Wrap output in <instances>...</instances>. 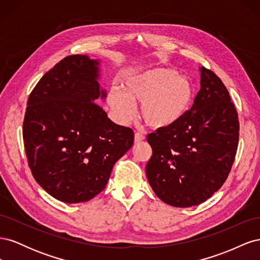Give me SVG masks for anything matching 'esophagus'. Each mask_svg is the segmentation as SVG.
<instances>
[{
    "label": "esophagus",
    "mask_w": 260,
    "mask_h": 260,
    "mask_svg": "<svg viewBox=\"0 0 260 260\" xmlns=\"http://www.w3.org/2000/svg\"><path fill=\"white\" fill-rule=\"evenodd\" d=\"M144 139H145V137L143 135H141V133L137 132L136 135H135V143H137V144L141 143Z\"/></svg>",
    "instance_id": "34e87169"
}]
</instances>
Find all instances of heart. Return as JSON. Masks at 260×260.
Segmentation results:
<instances>
[{
    "mask_svg": "<svg viewBox=\"0 0 260 260\" xmlns=\"http://www.w3.org/2000/svg\"><path fill=\"white\" fill-rule=\"evenodd\" d=\"M192 83L170 68H155L127 77L123 92L113 88L108 103L120 122H128L135 116L133 103H141L140 114L153 129L176 124L190 111L193 103Z\"/></svg>",
    "mask_w": 260,
    "mask_h": 260,
    "instance_id": "heart-1",
    "label": "heart"
}]
</instances>
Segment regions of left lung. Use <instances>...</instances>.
Returning a JSON list of instances; mask_svg holds the SVG:
<instances>
[{
	"mask_svg": "<svg viewBox=\"0 0 260 260\" xmlns=\"http://www.w3.org/2000/svg\"><path fill=\"white\" fill-rule=\"evenodd\" d=\"M201 90L186 115L147 136L153 155L146 164L149 185L175 207L205 202L222 186L237 154L238 112L220 78L200 68Z\"/></svg>",
	"mask_w": 260,
	"mask_h": 260,
	"instance_id": "left-lung-1",
	"label": "left lung"
}]
</instances>
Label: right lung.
<instances>
[{
	"label": "right lung",
	"mask_w": 260,
	"mask_h": 260,
	"mask_svg": "<svg viewBox=\"0 0 260 260\" xmlns=\"http://www.w3.org/2000/svg\"><path fill=\"white\" fill-rule=\"evenodd\" d=\"M99 59L70 55L30 93L22 138L37 182L51 196L75 204L105 188L115 162L131 148L132 129L116 124L95 101Z\"/></svg>",
	"instance_id": "add662e5"
}]
</instances>
